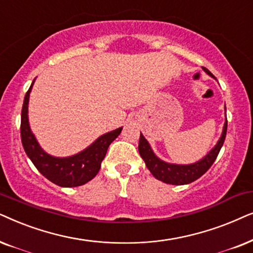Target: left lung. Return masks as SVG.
I'll list each match as a JSON object with an SVG mask.
<instances>
[{
	"label": "left lung",
	"instance_id": "8db88e82",
	"mask_svg": "<svg viewBox=\"0 0 253 253\" xmlns=\"http://www.w3.org/2000/svg\"><path fill=\"white\" fill-rule=\"evenodd\" d=\"M208 75L213 76L210 70L204 68ZM227 127H228V120H225L223 133L218 140L216 146L214 149L211 150L203 160L197 162L194 164H190V166H177V164H169L166 162L161 161L160 158L155 156V154L151 150V148L148 143V141L144 139L142 134H140V141H139V153L141 157L143 158L144 163L150 171L151 174L158 180L164 181L167 184L172 185H185L190 184L192 181L197 180L200 178L207 170L213 166V163L216 160L218 153H220L222 146L224 143L225 134H227Z\"/></svg>",
	"mask_w": 253,
	"mask_h": 253
}]
</instances>
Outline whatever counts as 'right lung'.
Instances as JSON below:
<instances>
[{
	"instance_id": "right-lung-1",
	"label": "right lung",
	"mask_w": 253,
	"mask_h": 253,
	"mask_svg": "<svg viewBox=\"0 0 253 253\" xmlns=\"http://www.w3.org/2000/svg\"><path fill=\"white\" fill-rule=\"evenodd\" d=\"M32 85L33 82L25 95L21 117V137L26 155L43 177L59 186L75 187L87 183L98 173L107 148L113 140L117 139L123 127L104 134L89 148L72 157L58 158L49 156L39 147L29 126L28 104Z\"/></svg>"
}]
</instances>
